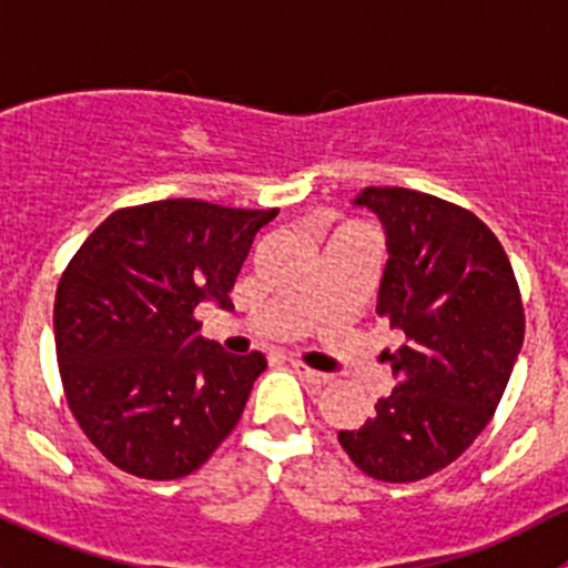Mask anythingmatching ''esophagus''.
I'll use <instances>...</instances> for the list:
<instances>
[{
    "instance_id": "1",
    "label": "esophagus",
    "mask_w": 568,
    "mask_h": 568,
    "mask_svg": "<svg viewBox=\"0 0 568 568\" xmlns=\"http://www.w3.org/2000/svg\"><path fill=\"white\" fill-rule=\"evenodd\" d=\"M291 368H294L296 374H300L302 379L307 382V385L324 387V385H329V382H332V376H329V374H321V371L311 368V365H305V363H300V359H294V363H291Z\"/></svg>"
}]
</instances>
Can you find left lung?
I'll return each instance as SVG.
<instances>
[{
    "mask_svg": "<svg viewBox=\"0 0 568 568\" xmlns=\"http://www.w3.org/2000/svg\"><path fill=\"white\" fill-rule=\"evenodd\" d=\"M354 203L385 225L376 313L406 341L385 352L393 393L337 443L371 478L409 484L459 459L491 420L523 348V296L473 211L400 186H368Z\"/></svg>",
    "mask_w": 568,
    "mask_h": 568,
    "instance_id": "1",
    "label": "left lung"
}]
</instances>
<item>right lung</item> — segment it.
Wrapping results in <instances>:
<instances>
[{
  "label": "right lung",
  "instance_id": "obj_1",
  "mask_svg": "<svg viewBox=\"0 0 568 568\" xmlns=\"http://www.w3.org/2000/svg\"><path fill=\"white\" fill-rule=\"evenodd\" d=\"M277 209L156 200L114 211L62 272L54 346L68 409L106 462L175 480L211 459L236 428L261 352L205 341L194 307H233L252 239Z\"/></svg>",
  "mask_w": 568,
  "mask_h": 568
}]
</instances>
